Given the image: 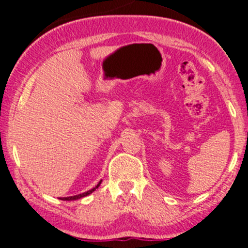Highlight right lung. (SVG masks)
<instances>
[{
  "label": "right lung",
  "mask_w": 248,
  "mask_h": 248,
  "mask_svg": "<svg viewBox=\"0 0 248 248\" xmlns=\"http://www.w3.org/2000/svg\"><path fill=\"white\" fill-rule=\"evenodd\" d=\"M100 184H102V180H100L99 183H98V185L95 186V187H93V189H91V190H89V191H85V192H83V194L76 195V196H69V198L61 199V200H78V199H80V198H84V196H88V195H91L92 192L94 191V190H95V189H98V187H99V185H100Z\"/></svg>",
  "instance_id": "add662e5"
}]
</instances>
